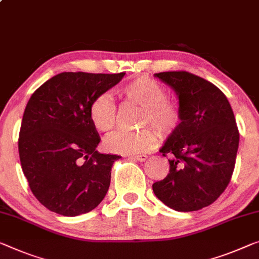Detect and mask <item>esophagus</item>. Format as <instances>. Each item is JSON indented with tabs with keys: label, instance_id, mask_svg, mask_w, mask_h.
<instances>
[{
	"label": "esophagus",
	"instance_id": "1",
	"mask_svg": "<svg viewBox=\"0 0 259 259\" xmlns=\"http://www.w3.org/2000/svg\"><path fill=\"white\" fill-rule=\"evenodd\" d=\"M131 158H134V160H137L139 162H145L148 156L145 154H141V155H133V156H131Z\"/></svg>",
	"mask_w": 259,
	"mask_h": 259
}]
</instances>
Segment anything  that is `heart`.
Masks as SVG:
<instances>
[{
  "label": "heart",
  "instance_id": "1",
  "mask_svg": "<svg viewBox=\"0 0 259 259\" xmlns=\"http://www.w3.org/2000/svg\"><path fill=\"white\" fill-rule=\"evenodd\" d=\"M119 94L127 101L142 106L141 125L150 124L158 133L168 135L180 124V105L168 98V90L156 79L139 76L122 85ZM116 113V104L107 94L99 95L89 107L90 121L95 128L103 133H109L114 128ZM156 141V134L150 128H142L137 132L118 131L107 139L105 146L112 153L133 155L152 149Z\"/></svg>",
  "mask_w": 259,
  "mask_h": 259
}]
</instances>
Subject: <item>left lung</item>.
I'll return each mask as SVG.
<instances>
[{"label": "left lung", "instance_id": "obj_1", "mask_svg": "<svg viewBox=\"0 0 259 259\" xmlns=\"http://www.w3.org/2000/svg\"><path fill=\"white\" fill-rule=\"evenodd\" d=\"M154 76L176 94L181 121L161 147L170 170L153 191L175 210L201 209L221 196L235 166L240 133L232 106L218 87L188 71Z\"/></svg>", "mask_w": 259, "mask_h": 259}]
</instances>
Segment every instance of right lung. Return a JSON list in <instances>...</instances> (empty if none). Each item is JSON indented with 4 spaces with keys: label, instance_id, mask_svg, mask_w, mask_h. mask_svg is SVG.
<instances>
[{
    "label": "right lung",
    "instance_id": "add662e5",
    "mask_svg": "<svg viewBox=\"0 0 259 259\" xmlns=\"http://www.w3.org/2000/svg\"><path fill=\"white\" fill-rule=\"evenodd\" d=\"M119 74L61 73L34 91L24 111L18 152L34 197L65 217L101 204L118 155L101 154V138L89 118L91 102L118 84Z\"/></svg>",
    "mask_w": 259,
    "mask_h": 259
}]
</instances>
